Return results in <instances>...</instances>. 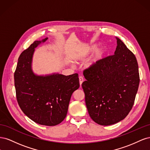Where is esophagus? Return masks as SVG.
Returning a JSON list of instances; mask_svg holds the SVG:
<instances>
[{"label":"esophagus","mask_w":150,"mask_h":150,"mask_svg":"<svg viewBox=\"0 0 150 150\" xmlns=\"http://www.w3.org/2000/svg\"><path fill=\"white\" fill-rule=\"evenodd\" d=\"M79 79L80 86H81V84H82V83H83V81H84V78H83V77H82V76H79Z\"/></svg>","instance_id":"1"}]
</instances>
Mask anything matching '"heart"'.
Masks as SVG:
<instances>
[{
	"label": "heart",
	"mask_w": 150,
	"mask_h": 150,
	"mask_svg": "<svg viewBox=\"0 0 150 150\" xmlns=\"http://www.w3.org/2000/svg\"><path fill=\"white\" fill-rule=\"evenodd\" d=\"M96 47V44H92L91 45V46H89L84 51L80 53L76 57V59L78 61L84 59V58L88 56L89 54L93 52L95 50V51L94 52L91 58L90 61L88 62V66L89 67H92L95 64H96L99 61H101L102 59L104 56V54L106 53V48L104 46H100L97 48Z\"/></svg>",
	"instance_id": "1"
}]
</instances>
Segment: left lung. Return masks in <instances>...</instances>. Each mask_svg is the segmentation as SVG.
Masks as SVG:
<instances>
[{
	"instance_id": "1",
	"label": "left lung",
	"mask_w": 150,
	"mask_h": 150,
	"mask_svg": "<svg viewBox=\"0 0 150 150\" xmlns=\"http://www.w3.org/2000/svg\"><path fill=\"white\" fill-rule=\"evenodd\" d=\"M115 54L84 71L82 84L89 115L103 126L115 124L128 115L139 83L138 64L133 53L118 38Z\"/></svg>"
}]
</instances>
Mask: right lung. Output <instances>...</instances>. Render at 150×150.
<instances>
[{"label":"right lung","instance_id":"obj_1","mask_svg":"<svg viewBox=\"0 0 150 150\" xmlns=\"http://www.w3.org/2000/svg\"><path fill=\"white\" fill-rule=\"evenodd\" d=\"M47 39L35 40L21 53L14 84L17 100L24 114L36 123L51 126L64 120L72 94L79 88V81L78 74L38 75L33 71L35 49Z\"/></svg>","mask_w":150,"mask_h":150}]
</instances>
